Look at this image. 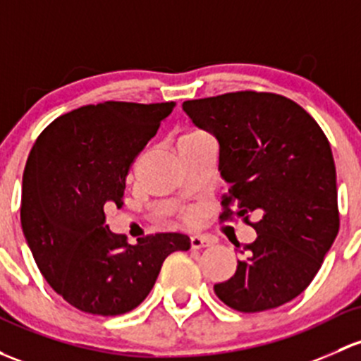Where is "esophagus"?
Instances as JSON below:
<instances>
[{
  "instance_id": "esophagus-1",
  "label": "esophagus",
  "mask_w": 361,
  "mask_h": 361,
  "mask_svg": "<svg viewBox=\"0 0 361 361\" xmlns=\"http://www.w3.org/2000/svg\"><path fill=\"white\" fill-rule=\"evenodd\" d=\"M214 244L212 238L206 237V235H193L190 237V245L192 249H202V247H209V245Z\"/></svg>"
}]
</instances>
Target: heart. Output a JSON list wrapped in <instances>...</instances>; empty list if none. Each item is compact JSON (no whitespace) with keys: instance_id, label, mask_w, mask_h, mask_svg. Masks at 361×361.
I'll list each match as a JSON object with an SVG mask.
<instances>
[{"instance_id":"heart-1","label":"heart","mask_w":361,"mask_h":361,"mask_svg":"<svg viewBox=\"0 0 361 361\" xmlns=\"http://www.w3.org/2000/svg\"><path fill=\"white\" fill-rule=\"evenodd\" d=\"M193 135H200V131H190V133H187V135H183V136H193ZM183 136H181V138H183ZM187 218H188V219H192V216L188 214Z\"/></svg>"}]
</instances>
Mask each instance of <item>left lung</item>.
<instances>
[{"mask_svg":"<svg viewBox=\"0 0 361 361\" xmlns=\"http://www.w3.org/2000/svg\"><path fill=\"white\" fill-rule=\"evenodd\" d=\"M183 111L219 143V173L230 183L219 219L242 218L257 233L216 295L242 313L286 305L310 286L339 231L327 136L301 105L275 93L187 100ZM249 212L260 221L249 222Z\"/></svg>","mask_w":361,"mask_h":361,"instance_id":"1","label":"left lung"}]
</instances>
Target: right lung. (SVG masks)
Here are the masks:
<instances>
[{"label":"right lung","instance_id":"right-lung-1","mask_svg":"<svg viewBox=\"0 0 361 361\" xmlns=\"http://www.w3.org/2000/svg\"><path fill=\"white\" fill-rule=\"evenodd\" d=\"M174 102H104L56 117L37 136L22 178L20 221L37 268L74 308L116 317L149 295L166 257L190 249L183 233L128 244L105 225L136 155Z\"/></svg>","mask_w":361,"mask_h":361}]
</instances>
